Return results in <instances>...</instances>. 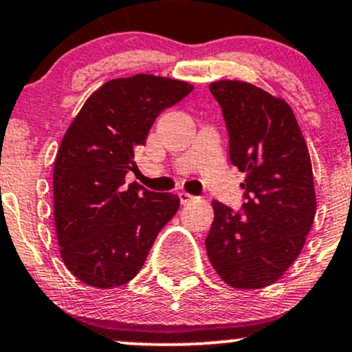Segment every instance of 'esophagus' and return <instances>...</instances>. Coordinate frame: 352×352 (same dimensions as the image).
Returning <instances> with one entry per match:
<instances>
[{"label":"esophagus","mask_w":352,"mask_h":352,"mask_svg":"<svg viewBox=\"0 0 352 352\" xmlns=\"http://www.w3.org/2000/svg\"><path fill=\"white\" fill-rule=\"evenodd\" d=\"M177 196H179V201H181V204H189V202H192V201H196V199H197L196 196H192V194H189V192H184V191L177 192Z\"/></svg>","instance_id":"obj_1"}]
</instances>
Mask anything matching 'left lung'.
I'll use <instances>...</instances> for the list:
<instances>
[{"mask_svg": "<svg viewBox=\"0 0 352 352\" xmlns=\"http://www.w3.org/2000/svg\"><path fill=\"white\" fill-rule=\"evenodd\" d=\"M226 120L229 158L245 173L241 212L214 201L206 250L222 280L239 290L272 285L303 249L316 214L309 153L293 110L239 80L209 85Z\"/></svg>", "mask_w": 352, "mask_h": 352, "instance_id": "8db88e82", "label": "left lung"}]
</instances>
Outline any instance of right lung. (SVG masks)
I'll list each match as a JSON object with an SVG mask.
<instances>
[{
    "label": "right lung",
    "mask_w": 352,
    "mask_h": 352,
    "mask_svg": "<svg viewBox=\"0 0 352 352\" xmlns=\"http://www.w3.org/2000/svg\"><path fill=\"white\" fill-rule=\"evenodd\" d=\"M168 77L115 78L87 98L54 163V221L70 274L95 288L135 278L179 197L128 184L135 153L164 109L192 92Z\"/></svg>",
    "instance_id": "right-lung-1"
}]
</instances>
